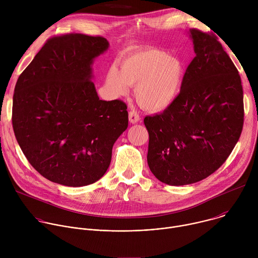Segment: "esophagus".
<instances>
[{
    "instance_id": "1",
    "label": "esophagus",
    "mask_w": 258,
    "mask_h": 258,
    "mask_svg": "<svg viewBox=\"0 0 258 258\" xmlns=\"http://www.w3.org/2000/svg\"><path fill=\"white\" fill-rule=\"evenodd\" d=\"M128 120H130L131 123L135 124V123H138L141 120V118H140V116H139V114L137 112L130 111V113H128Z\"/></svg>"
}]
</instances>
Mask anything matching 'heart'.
<instances>
[{"label":"heart","instance_id":"obj_1","mask_svg":"<svg viewBox=\"0 0 258 258\" xmlns=\"http://www.w3.org/2000/svg\"><path fill=\"white\" fill-rule=\"evenodd\" d=\"M119 69L111 67L106 76V86L114 96H124L128 86H135L138 103L152 112L171 106L181 92L186 66L176 56L149 50L122 58Z\"/></svg>","mask_w":258,"mask_h":258}]
</instances>
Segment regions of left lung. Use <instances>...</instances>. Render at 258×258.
<instances>
[{"label":"left lung","mask_w":258,"mask_h":258,"mask_svg":"<svg viewBox=\"0 0 258 258\" xmlns=\"http://www.w3.org/2000/svg\"><path fill=\"white\" fill-rule=\"evenodd\" d=\"M195 58L181 92L160 114L147 116V161L170 186L200 181L218 169L239 141L244 121L243 88L238 69L214 36L188 31Z\"/></svg>","instance_id":"1"}]
</instances>
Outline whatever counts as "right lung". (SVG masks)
Instances as JSON below:
<instances>
[{
  "label": "right lung",
  "instance_id": "1",
  "mask_svg": "<svg viewBox=\"0 0 258 258\" xmlns=\"http://www.w3.org/2000/svg\"><path fill=\"white\" fill-rule=\"evenodd\" d=\"M109 49L102 36L50 39L18 78L12 123L20 148L47 179L83 187L100 179L127 128L126 105L99 99L93 64Z\"/></svg>",
  "mask_w": 258,
  "mask_h": 258
}]
</instances>
